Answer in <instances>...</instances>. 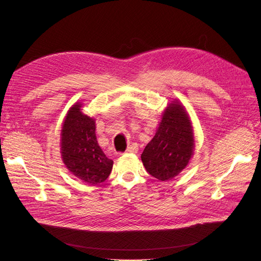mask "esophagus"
<instances>
[{
  "label": "esophagus",
  "instance_id": "1",
  "mask_svg": "<svg viewBox=\"0 0 261 261\" xmlns=\"http://www.w3.org/2000/svg\"><path fill=\"white\" fill-rule=\"evenodd\" d=\"M138 151L137 144H132L127 149H126V153H136Z\"/></svg>",
  "mask_w": 261,
  "mask_h": 261
}]
</instances>
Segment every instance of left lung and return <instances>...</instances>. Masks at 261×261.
Returning a JSON list of instances; mask_svg holds the SVG:
<instances>
[{"mask_svg": "<svg viewBox=\"0 0 261 261\" xmlns=\"http://www.w3.org/2000/svg\"><path fill=\"white\" fill-rule=\"evenodd\" d=\"M195 150L194 127L185 107L175 99L164 109L154 137L141 153L147 172L159 180L177 176Z\"/></svg>", "mask_w": 261, "mask_h": 261, "instance_id": "1", "label": "left lung"}]
</instances>
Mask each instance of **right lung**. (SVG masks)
<instances>
[{
  "label": "right lung",
  "mask_w": 261,
  "mask_h": 261,
  "mask_svg": "<svg viewBox=\"0 0 261 261\" xmlns=\"http://www.w3.org/2000/svg\"><path fill=\"white\" fill-rule=\"evenodd\" d=\"M82 102L69 108L61 129V156L67 170L88 185L105 181L113 168L98 145L96 120L82 112Z\"/></svg>",
  "instance_id": "obj_1"
}]
</instances>
